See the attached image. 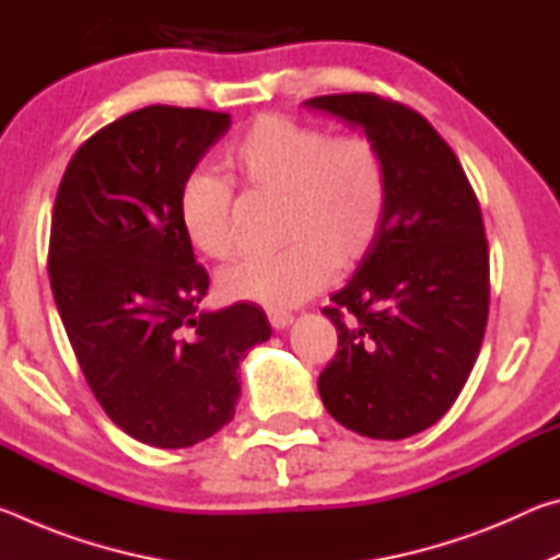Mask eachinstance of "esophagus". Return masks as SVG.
<instances>
[{
  "label": "esophagus",
  "instance_id": "34e87169",
  "mask_svg": "<svg viewBox=\"0 0 560 560\" xmlns=\"http://www.w3.org/2000/svg\"><path fill=\"white\" fill-rule=\"evenodd\" d=\"M269 320H271L273 328L283 330V328H289L293 324V316L287 314V311H269Z\"/></svg>",
  "mask_w": 560,
  "mask_h": 560
}]
</instances>
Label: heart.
Masks as SVG:
<instances>
[{"mask_svg":"<svg viewBox=\"0 0 560 560\" xmlns=\"http://www.w3.org/2000/svg\"><path fill=\"white\" fill-rule=\"evenodd\" d=\"M224 165L242 185L283 195L281 234L289 244L249 254L220 273L226 299L291 308L334 279L336 264L365 257L381 232L387 175L365 136H338L283 116H261L226 150ZM179 224L195 249L230 259L236 249L232 189L202 170L177 192Z\"/></svg>","mask_w":560,"mask_h":560,"instance_id":"obj_1","label":"heart"}]
</instances>
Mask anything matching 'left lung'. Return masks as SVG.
Instances as JSON below:
<instances>
[{
	"label": "left lung",
	"mask_w": 560,
	"mask_h": 560,
	"mask_svg": "<svg viewBox=\"0 0 560 560\" xmlns=\"http://www.w3.org/2000/svg\"><path fill=\"white\" fill-rule=\"evenodd\" d=\"M381 150V232L334 306L338 353L318 377L326 410L373 440H405L450 410L489 316V249L477 195L420 113L373 93L303 101ZM348 315V319L342 316Z\"/></svg>",
	"instance_id": "obj_1"
}]
</instances>
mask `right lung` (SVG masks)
<instances>
[{
  "label": "right lung",
  "instance_id": "right-lung-1",
  "mask_svg": "<svg viewBox=\"0 0 560 560\" xmlns=\"http://www.w3.org/2000/svg\"><path fill=\"white\" fill-rule=\"evenodd\" d=\"M232 120L148 106L91 136L54 202L49 279L93 395L132 440L192 447L234 417L240 360L271 336L254 303L202 311L210 277L177 192Z\"/></svg>",
  "mask_w": 560,
  "mask_h": 560
}]
</instances>
